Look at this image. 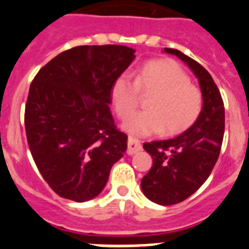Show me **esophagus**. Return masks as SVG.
Instances as JSON below:
<instances>
[{
  "label": "esophagus",
  "instance_id": "obj_1",
  "mask_svg": "<svg viewBox=\"0 0 249 249\" xmlns=\"http://www.w3.org/2000/svg\"><path fill=\"white\" fill-rule=\"evenodd\" d=\"M142 146H141V142L139 140L132 139V137H128V141H127V154L128 155H133V154L141 151Z\"/></svg>",
  "mask_w": 249,
  "mask_h": 249
}]
</instances>
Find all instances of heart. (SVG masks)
I'll return each mask as SVG.
<instances>
[{
  "instance_id": "1",
  "label": "heart",
  "mask_w": 249,
  "mask_h": 249,
  "mask_svg": "<svg viewBox=\"0 0 249 249\" xmlns=\"http://www.w3.org/2000/svg\"><path fill=\"white\" fill-rule=\"evenodd\" d=\"M153 93L147 111L130 115L139 102V94ZM117 116L126 120L122 128L133 136L145 137L163 131L173 136L190 128L202 109V94L182 67L172 59L145 63L135 80L127 73L118 76L110 89Z\"/></svg>"
}]
</instances>
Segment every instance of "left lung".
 Instances as JSON below:
<instances>
[{
    "instance_id": "1",
    "label": "left lung",
    "mask_w": 249,
    "mask_h": 249,
    "mask_svg": "<svg viewBox=\"0 0 249 249\" xmlns=\"http://www.w3.org/2000/svg\"><path fill=\"white\" fill-rule=\"evenodd\" d=\"M164 51L192 70L202 92V109L190 128L173 139L143 143L153 166L141 179V190L150 201L168 206L194 195L213 172L223 143L225 110L216 84L200 63L178 49Z\"/></svg>"
}]
</instances>
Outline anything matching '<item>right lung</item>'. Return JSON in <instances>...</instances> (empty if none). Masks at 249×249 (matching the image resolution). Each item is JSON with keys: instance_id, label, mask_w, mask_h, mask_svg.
<instances>
[{"instance_id": "right-lung-1", "label": "right lung", "mask_w": 249, "mask_h": 249, "mask_svg": "<svg viewBox=\"0 0 249 249\" xmlns=\"http://www.w3.org/2000/svg\"><path fill=\"white\" fill-rule=\"evenodd\" d=\"M124 46H80L59 53L33 80L25 106L29 149L58 196L96 197L127 149L109 109L114 80L135 59Z\"/></svg>"}]
</instances>
